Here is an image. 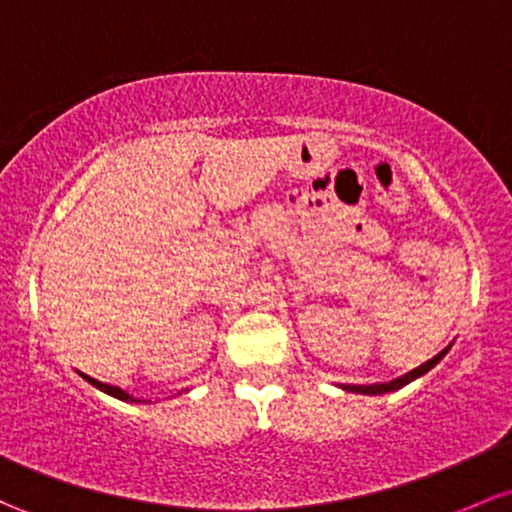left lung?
<instances>
[{"label":"left lung","instance_id":"left-lung-1","mask_svg":"<svg viewBox=\"0 0 512 512\" xmlns=\"http://www.w3.org/2000/svg\"><path fill=\"white\" fill-rule=\"evenodd\" d=\"M449 352V347H445V350L440 352V355H435L432 359H428V362L425 364H420L418 369H413V372H408V374H403V376H398V379H393V381H389V384H369V386H357V384H345L342 386V389L345 391H352V393H367V396H379V393H389V391H396V389H401V386H406V384H411L413 379H418V376H423V374H428L432 367H435L437 362H440L442 357H445Z\"/></svg>","mask_w":512,"mask_h":512}]
</instances>
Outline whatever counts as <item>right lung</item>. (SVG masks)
Listing matches in <instances>:
<instances>
[{
    "label": "right lung",
    "instance_id": "obj_1",
    "mask_svg": "<svg viewBox=\"0 0 512 512\" xmlns=\"http://www.w3.org/2000/svg\"><path fill=\"white\" fill-rule=\"evenodd\" d=\"M82 379H87L89 384H92V386H97L99 391H104V393H109V396L119 398V401H131V403H140V398H133L131 393H126V391H123V389H119V386H109V384H104V381H97V379H92V376H87V374H82Z\"/></svg>",
    "mask_w": 512,
    "mask_h": 512
}]
</instances>
